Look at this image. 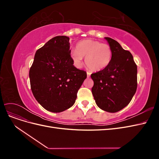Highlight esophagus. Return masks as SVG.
<instances>
[{
	"label": "esophagus",
	"instance_id": "34e87169",
	"mask_svg": "<svg viewBox=\"0 0 159 159\" xmlns=\"http://www.w3.org/2000/svg\"><path fill=\"white\" fill-rule=\"evenodd\" d=\"M90 75H91V73H89V72H87V76H88V78H89V77H90Z\"/></svg>",
	"mask_w": 159,
	"mask_h": 159
}]
</instances>
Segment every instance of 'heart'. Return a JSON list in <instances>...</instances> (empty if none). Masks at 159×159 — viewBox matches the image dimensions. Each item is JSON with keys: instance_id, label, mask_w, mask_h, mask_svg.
I'll return each instance as SVG.
<instances>
[{"instance_id": "heart-1", "label": "heart", "mask_w": 159, "mask_h": 159, "mask_svg": "<svg viewBox=\"0 0 159 159\" xmlns=\"http://www.w3.org/2000/svg\"><path fill=\"white\" fill-rule=\"evenodd\" d=\"M71 58L77 66H80L83 57L88 68L94 71H101L110 64L112 50L109 45L93 40H84L76 45V50L71 52Z\"/></svg>"}]
</instances>
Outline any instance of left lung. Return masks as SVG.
<instances>
[{"label":"left lung","instance_id":"1","mask_svg":"<svg viewBox=\"0 0 159 159\" xmlns=\"http://www.w3.org/2000/svg\"><path fill=\"white\" fill-rule=\"evenodd\" d=\"M112 50L110 64L91 75L95 103L105 111L115 113L131 102L137 88V66L131 52L112 38L105 37Z\"/></svg>","mask_w":159,"mask_h":159}]
</instances>
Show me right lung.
I'll return each mask as SVG.
<instances>
[{"label":"right lung","mask_w":159,"mask_h":159,"mask_svg":"<svg viewBox=\"0 0 159 159\" xmlns=\"http://www.w3.org/2000/svg\"><path fill=\"white\" fill-rule=\"evenodd\" d=\"M70 38L57 36L38 49L29 71L34 98L45 109L60 113L73 105L77 93L87 78L74 67Z\"/></svg>","instance_id":"1"}]
</instances>
